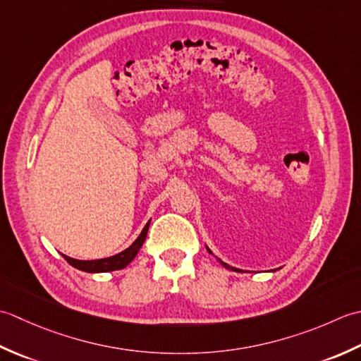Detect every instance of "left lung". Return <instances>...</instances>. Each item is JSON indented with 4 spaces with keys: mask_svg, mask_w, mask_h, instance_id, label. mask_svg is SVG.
<instances>
[{
    "mask_svg": "<svg viewBox=\"0 0 361 361\" xmlns=\"http://www.w3.org/2000/svg\"><path fill=\"white\" fill-rule=\"evenodd\" d=\"M207 251H209V252H210V254H213V252H212V251H210V249H209V247H207ZM216 260H218V262H219V263H221V264H223V267H224V268H227V269H231V271H235V273H240V269H237V268H233V267H229V264H227V263H224V262H223V260H221V259H218V257H216Z\"/></svg>",
    "mask_w": 361,
    "mask_h": 361,
    "instance_id": "obj_1",
    "label": "left lung"
}]
</instances>
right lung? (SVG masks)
<instances>
[{
  "instance_id": "add662e5",
  "label": "right lung",
  "mask_w": 361,
  "mask_h": 361,
  "mask_svg": "<svg viewBox=\"0 0 361 361\" xmlns=\"http://www.w3.org/2000/svg\"><path fill=\"white\" fill-rule=\"evenodd\" d=\"M149 223H146L143 227L142 233L138 235L137 240L132 243V245L121 251L120 254H115L112 257H106V259H98V260H78V259H71L68 255H63V259L67 260L73 268L85 271V273H109V271H116V269H123L126 268L128 264L135 259V255L138 254L140 247L143 246V243L146 240V235H148L149 229Z\"/></svg>"
}]
</instances>
